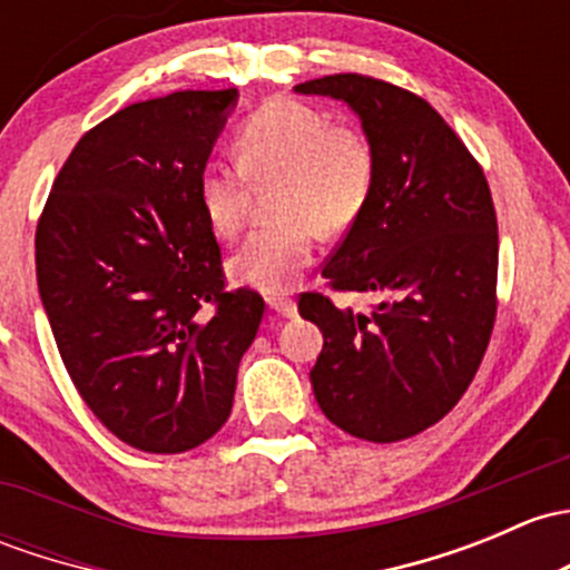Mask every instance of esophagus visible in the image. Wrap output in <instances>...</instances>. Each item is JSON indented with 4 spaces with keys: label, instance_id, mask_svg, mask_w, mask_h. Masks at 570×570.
Masks as SVG:
<instances>
[{
    "label": "esophagus",
    "instance_id": "obj_1",
    "mask_svg": "<svg viewBox=\"0 0 570 570\" xmlns=\"http://www.w3.org/2000/svg\"><path fill=\"white\" fill-rule=\"evenodd\" d=\"M267 303H269V308L278 311L281 316H295L297 314V305L289 295H273Z\"/></svg>",
    "mask_w": 570,
    "mask_h": 570
}]
</instances>
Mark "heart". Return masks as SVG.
I'll return each instance as SVG.
<instances>
[{
	"label": "heart",
	"mask_w": 570,
	"mask_h": 570,
	"mask_svg": "<svg viewBox=\"0 0 570 570\" xmlns=\"http://www.w3.org/2000/svg\"><path fill=\"white\" fill-rule=\"evenodd\" d=\"M239 164L207 160L199 171L202 213L218 237L239 235L252 183L278 177L275 224L262 226L232 256V275L262 292H284L311 265L316 229L341 235L368 207L380 175L371 136L301 100L259 106L237 134Z\"/></svg>",
	"instance_id": "1"
}]
</instances>
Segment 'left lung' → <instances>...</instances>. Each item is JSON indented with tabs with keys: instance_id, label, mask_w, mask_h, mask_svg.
I'll return each instance as SVG.
<instances>
[{
	"instance_id": "8db88e82",
	"label": "left lung",
	"mask_w": 570,
	"mask_h": 570,
	"mask_svg": "<svg viewBox=\"0 0 570 570\" xmlns=\"http://www.w3.org/2000/svg\"><path fill=\"white\" fill-rule=\"evenodd\" d=\"M361 117L380 158L368 207L327 256L333 292L380 295L368 314L301 295L325 335L311 385L327 421L365 442L440 423L475 380L497 320V213L481 164L421 95L361 73L297 83Z\"/></svg>"
}]
</instances>
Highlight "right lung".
<instances>
[{
	"label": "right lung",
	"mask_w": 570,
	"mask_h": 570,
	"mask_svg": "<svg viewBox=\"0 0 570 570\" xmlns=\"http://www.w3.org/2000/svg\"><path fill=\"white\" fill-rule=\"evenodd\" d=\"M237 89H185L81 136L38 232L40 301L65 368L114 436L185 453L226 423L265 301L226 292L202 213L207 164Z\"/></svg>",
	"instance_id": "obj_1"
}]
</instances>
